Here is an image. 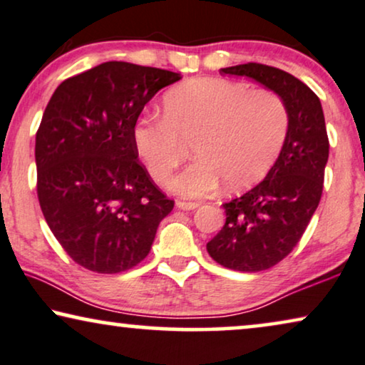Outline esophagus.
<instances>
[{"label":"esophagus","instance_id":"1","mask_svg":"<svg viewBox=\"0 0 365 365\" xmlns=\"http://www.w3.org/2000/svg\"><path fill=\"white\" fill-rule=\"evenodd\" d=\"M199 206L197 202H186V201H176V207L182 209V211H192Z\"/></svg>","mask_w":365,"mask_h":365}]
</instances>
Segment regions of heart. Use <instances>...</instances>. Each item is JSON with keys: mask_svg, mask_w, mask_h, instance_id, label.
I'll use <instances>...</instances> for the list:
<instances>
[{"mask_svg": "<svg viewBox=\"0 0 365 365\" xmlns=\"http://www.w3.org/2000/svg\"><path fill=\"white\" fill-rule=\"evenodd\" d=\"M289 113L272 89L244 83L196 78L163 99V116L143 114L134 121L133 141L153 179L164 182L192 143L197 159L169 182L187 197L252 186L276 161L287 134Z\"/></svg>", "mask_w": 365, "mask_h": 365, "instance_id": "b5f03b06", "label": "heart"}]
</instances>
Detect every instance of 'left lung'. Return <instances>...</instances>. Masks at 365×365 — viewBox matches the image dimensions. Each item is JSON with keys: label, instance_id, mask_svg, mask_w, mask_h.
Masks as SVG:
<instances>
[{"label": "left lung", "instance_id": "8db88e82", "mask_svg": "<svg viewBox=\"0 0 365 365\" xmlns=\"http://www.w3.org/2000/svg\"><path fill=\"white\" fill-rule=\"evenodd\" d=\"M221 73L261 83L287 106V134L276 163L251 191L222 204L226 224L206 246L224 267L266 271L297 246L321 201L329 159L324 111L316 93L282 69L247 63Z\"/></svg>", "mask_w": 365, "mask_h": 365}]
</instances>
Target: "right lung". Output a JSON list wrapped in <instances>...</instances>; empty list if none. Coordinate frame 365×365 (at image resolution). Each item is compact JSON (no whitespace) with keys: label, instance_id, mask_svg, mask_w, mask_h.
I'll use <instances>...</instances> for the list:
<instances>
[{"label":"right lung","instance_id":"1","mask_svg":"<svg viewBox=\"0 0 365 365\" xmlns=\"http://www.w3.org/2000/svg\"><path fill=\"white\" fill-rule=\"evenodd\" d=\"M181 79L166 69L108 61L56 88L36 133L38 199L49 229L84 269L118 274L151 251L174 201L139 163L134 121L159 89Z\"/></svg>","mask_w":365,"mask_h":365}]
</instances>
